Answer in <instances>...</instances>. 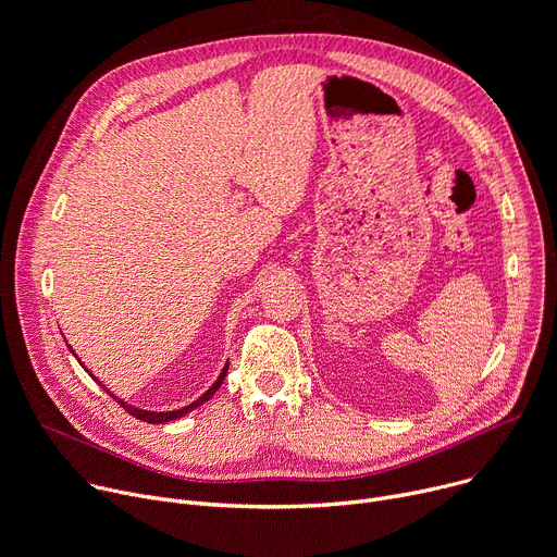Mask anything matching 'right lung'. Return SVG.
<instances>
[{
  "label": "right lung",
  "mask_w": 557,
  "mask_h": 557,
  "mask_svg": "<svg viewBox=\"0 0 557 557\" xmlns=\"http://www.w3.org/2000/svg\"><path fill=\"white\" fill-rule=\"evenodd\" d=\"M71 348V346H69ZM71 352L75 356V350L71 348ZM77 358V356H75ZM82 364V362H79ZM84 367V364H82ZM86 369V367H84ZM88 371V369H86ZM226 371H228V362L224 364V369H222V373H220V377L213 382V386L205 393V395H199L195 401H190L188 407H182V409H177V411H144V409H137V407H133V404H128V401H124V399H120V397H115L111 391H107V393H111L113 395V399H117V404H122V407L133 416V418H137V420H141V422H148V424H164V422H171V420H177V418H182V416H186V413H190L193 409H197V407H201V404L205 401H209L213 395H215V391L222 386V382H224V377H226ZM90 375V373H88ZM92 380H97L95 375H92ZM102 384V382H99ZM104 386V384H102Z\"/></svg>",
  "instance_id": "1"
}]
</instances>
